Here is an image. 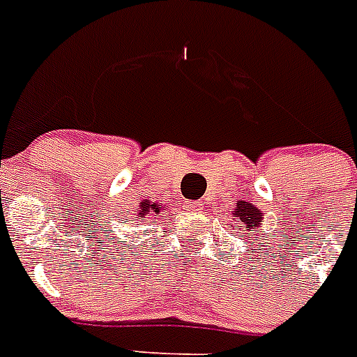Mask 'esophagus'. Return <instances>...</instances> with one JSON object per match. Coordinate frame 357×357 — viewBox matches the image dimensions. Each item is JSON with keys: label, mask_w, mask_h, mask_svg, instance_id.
<instances>
[{"label": "esophagus", "mask_w": 357, "mask_h": 357, "mask_svg": "<svg viewBox=\"0 0 357 357\" xmlns=\"http://www.w3.org/2000/svg\"><path fill=\"white\" fill-rule=\"evenodd\" d=\"M187 206H188V211H192V212H199L203 208L202 202H190Z\"/></svg>", "instance_id": "esophagus-1"}]
</instances>
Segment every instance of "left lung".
<instances>
[{
	"mask_svg": "<svg viewBox=\"0 0 357 357\" xmlns=\"http://www.w3.org/2000/svg\"><path fill=\"white\" fill-rule=\"evenodd\" d=\"M232 218L243 225L245 230H252L256 227H259V223H261L263 212L256 205H252V203L238 202V205L232 211Z\"/></svg>",
	"mask_w": 357,
	"mask_h": 357,
	"instance_id": "obj_1",
	"label": "left lung"
}]
</instances>
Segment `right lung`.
<instances>
[{
  "label": "right lung",
  "instance_id": "right-lung-1",
  "mask_svg": "<svg viewBox=\"0 0 357 357\" xmlns=\"http://www.w3.org/2000/svg\"><path fill=\"white\" fill-rule=\"evenodd\" d=\"M165 206L163 205H158V203H152L151 199H143L142 203H139V211H137V218L142 220V218H145L146 214H151V212H155V214H160V211Z\"/></svg>",
  "mask_w": 357,
  "mask_h": 357
}]
</instances>
